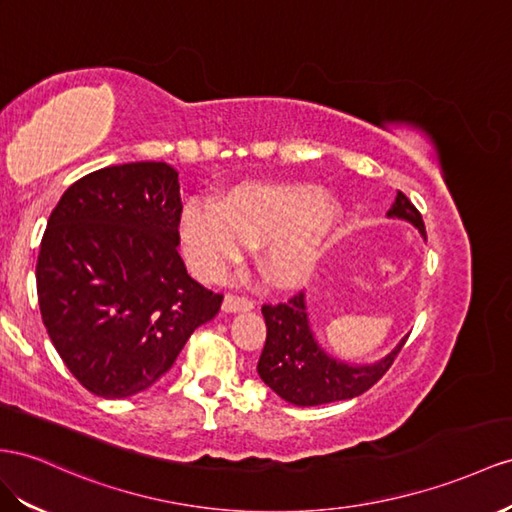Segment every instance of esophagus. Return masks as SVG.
<instances>
[{"label": "esophagus", "mask_w": 512, "mask_h": 512, "mask_svg": "<svg viewBox=\"0 0 512 512\" xmlns=\"http://www.w3.org/2000/svg\"><path fill=\"white\" fill-rule=\"evenodd\" d=\"M255 303L248 296H240V294H227L225 296V303H222V309L235 313V311H248L253 309Z\"/></svg>", "instance_id": "34e87169"}]
</instances>
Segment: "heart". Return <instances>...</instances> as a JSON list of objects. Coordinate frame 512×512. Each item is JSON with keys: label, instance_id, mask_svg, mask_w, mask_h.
Wrapping results in <instances>:
<instances>
[{"label": "heart", "instance_id": "b5f03b06", "mask_svg": "<svg viewBox=\"0 0 512 512\" xmlns=\"http://www.w3.org/2000/svg\"><path fill=\"white\" fill-rule=\"evenodd\" d=\"M337 207L313 186H248L225 207L196 199L183 207L181 240L194 270L216 279L266 244L261 266L279 285L307 279L337 222Z\"/></svg>", "mask_w": 512, "mask_h": 512}]
</instances>
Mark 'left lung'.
Returning <instances> with one entry per match:
<instances>
[{"instance_id":"left-lung-1","label":"left lung","mask_w":512,"mask_h":512,"mask_svg":"<svg viewBox=\"0 0 512 512\" xmlns=\"http://www.w3.org/2000/svg\"><path fill=\"white\" fill-rule=\"evenodd\" d=\"M389 216L413 222L426 238L422 214L404 192H398ZM261 313L266 318V346L261 350L257 372L277 396L296 406H318L361 396L387 374L406 342L404 339L381 363L352 368L331 359L316 344L303 292H296L283 303H266Z\"/></svg>"}]
</instances>
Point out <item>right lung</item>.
I'll return each mask as SVG.
<instances>
[{
    "label": "right lung",
    "instance_id": "add662e5",
    "mask_svg": "<svg viewBox=\"0 0 512 512\" xmlns=\"http://www.w3.org/2000/svg\"><path fill=\"white\" fill-rule=\"evenodd\" d=\"M179 173L166 162L95 170L62 194L36 261L38 305L69 372L101 398L149 389L220 311L177 253Z\"/></svg>",
    "mask_w": 512,
    "mask_h": 512
}]
</instances>
